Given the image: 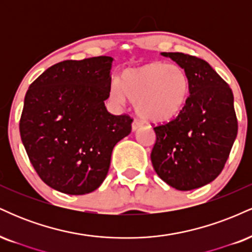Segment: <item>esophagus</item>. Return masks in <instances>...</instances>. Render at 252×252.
<instances>
[{
	"instance_id": "esophagus-1",
	"label": "esophagus",
	"mask_w": 252,
	"mask_h": 252,
	"mask_svg": "<svg viewBox=\"0 0 252 252\" xmlns=\"http://www.w3.org/2000/svg\"><path fill=\"white\" fill-rule=\"evenodd\" d=\"M142 124H143V123L141 122L140 120H136V118H135L134 122H132L131 128H132V130H134V131H135V130H137L138 128H141V126H142Z\"/></svg>"
}]
</instances>
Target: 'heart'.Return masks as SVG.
Listing matches in <instances>:
<instances>
[{"mask_svg": "<svg viewBox=\"0 0 252 252\" xmlns=\"http://www.w3.org/2000/svg\"><path fill=\"white\" fill-rule=\"evenodd\" d=\"M110 94L117 102L128 97L137 114L150 122H167L178 116L189 97V78L180 66L148 63L128 68L120 82H112Z\"/></svg>", "mask_w": 252, "mask_h": 252, "instance_id": "1", "label": "heart"}]
</instances>
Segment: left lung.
<instances>
[{"label": "left lung", "instance_id": "left-lung-1", "mask_svg": "<svg viewBox=\"0 0 252 252\" xmlns=\"http://www.w3.org/2000/svg\"><path fill=\"white\" fill-rule=\"evenodd\" d=\"M184 68L189 97L180 114L154 126L150 158L156 174L179 190L210 184L220 174L238 131L232 90L205 60L163 52Z\"/></svg>", "mask_w": 252, "mask_h": 252}]
</instances>
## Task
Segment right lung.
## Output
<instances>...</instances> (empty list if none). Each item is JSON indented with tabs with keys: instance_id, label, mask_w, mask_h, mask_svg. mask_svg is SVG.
Returning a JSON list of instances; mask_svg holds the SVG:
<instances>
[{
	"instance_id": "obj_1",
	"label": "right lung",
	"mask_w": 252,
	"mask_h": 252,
	"mask_svg": "<svg viewBox=\"0 0 252 252\" xmlns=\"http://www.w3.org/2000/svg\"><path fill=\"white\" fill-rule=\"evenodd\" d=\"M111 57L65 60L31 84L20 135L31 163L52 189L72 195L94 192L109 172L111 153L131 131L129 115H111Z\"/></svg>"
}]
</instances>
